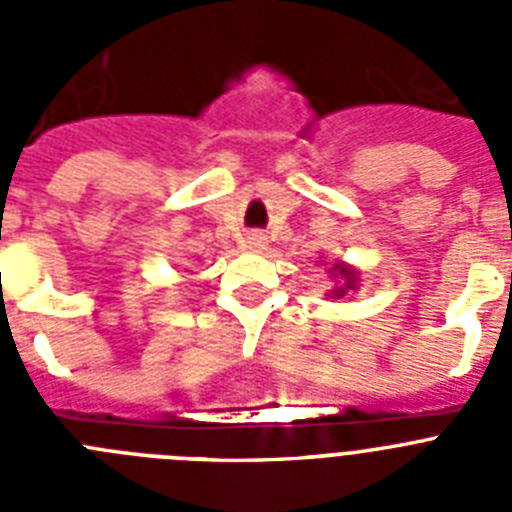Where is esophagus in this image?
I'll return each mask as SVG.
<instances>
[{
	"label": "esophagus",
	"instance_id": "34e87169",
	"mask_svg": "<svg viewBox=\"0 0 512 512\" xmlns=\"http://www.w3.org/2000/svg\"><path fill=\"white\" fill-rule=\"evenodd\" d=\"M248 248H253V251H264L266 235L264 233H248Z\"/></svg>",
	"mask_w": 512,
	"mask_h": 512
}]
</instances>
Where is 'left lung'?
Wrapping results in <instances>:
<instances>
[{
  "label": "left lung",
  "instance_id": "8db88e82",
  "mask_svg": "<svg viewBox=\"0 0 512 512\" xmlns=\"http://www.w3.org/2000/svg\"><path fill=\"white\" fill-rule=\"evenodd\" d=\"M328 274H330V279L336 282V287L325 292V300H343L346 295L356 292L361 284V271L356 269V266L346 264V261H336V264H330Z\"/></svg>",
  "mask_w": 512,
  "mask_h": 512
}]
</instances>
